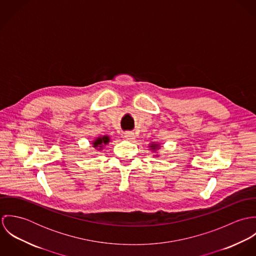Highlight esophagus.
<instances>
[{
  "label": "esophagus",
  "instance_id": "esophagus-1",
  "mask_svg": "<svg viewBox=\"0 0 256 256\" xmlns=\"http://www.w3.org/2000/svg\"><path fill=\"white\" fill-rule=\"evenodd\" d=\"M124 137L127 139V140H133L135 139V134L133 132H125L124 133Z\"/></svg>",
  "mask_w": 256,
  "mask_h": 256
}]
</instances>
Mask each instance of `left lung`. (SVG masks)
I'll return each mask as SVG.
<instances>
[{
    "label": "left lung",
    "mask_w": 256,
    "mask_h": 256,
    "mask_svg": "<svg viewBox=\"0 0 256 256\" xmlns=\"http://www.w3.org/2000/svg\"><path fill=\"white\" fill-rule=\"evenodd\" d=\"M150 150H156L160 148V144H156V143H152V144L150 145Z\"/></svg>",
    "instance_id": "left-lung-1"
}]
</instances>
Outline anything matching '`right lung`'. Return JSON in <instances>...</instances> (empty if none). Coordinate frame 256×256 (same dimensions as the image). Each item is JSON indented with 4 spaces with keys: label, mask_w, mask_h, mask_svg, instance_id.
<instances>
[{
    "label": "right lung",
    "mask_w": 256,
    "mask_h": 256,
    "mask_svg": "<svg viewBox=\"0 0 256 256\" xmlns=\"http://www.w3.org/2000/svg\"><path fill=\"white\" fill-rule=\"evenodd\" d=\"M110 137L108 136H102V137H98L96 138L94 142H92V146L98 148V150H102L104 145H108L110 143Z\"/></svg>",
    "instance_id": "1"
}]
</instances>
